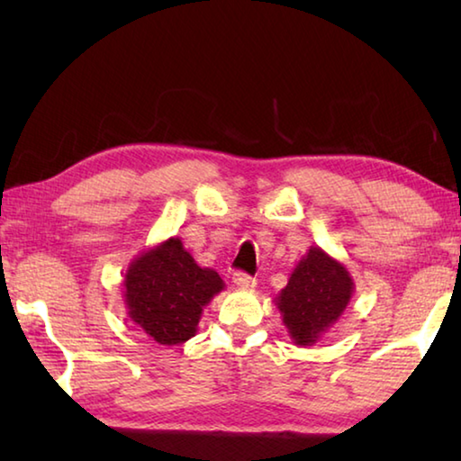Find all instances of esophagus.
Wrapping results in <instances>:
<instances>
[{"label":"esophagus","instance_id":"34e87169","mask_svg":"<svg viewBox=\"0 0 461 461\" xmlns=\"http://www.w3.org/2000/svg\"><path fill=\"white\" fill-rule=\"evenodd\" d=\"M233 283H236L241 288H254L256 278L249 276L248 272H244V270H238V272H233Z\"/></svg>","mask_w":461,"mask_h":461}]
</instances>
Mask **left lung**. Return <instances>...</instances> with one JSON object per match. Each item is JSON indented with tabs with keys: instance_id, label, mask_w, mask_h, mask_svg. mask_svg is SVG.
I'll return each mask as SVG.
<instances>
[{
	"instance_id": "8db88e82",
	"label": "left lung",
	"mask_w": 461,
	"mask_h": 461,
	"mask_svg": "<svg viewBox=\"0 0 461 461\" xmlns=\"http://www.w3.org/2000/svg\"><path fill=\"white\" fill-rule=\"evenodd\" d=\"M352 278L341 264L319 248H311L276 301L294 343L309 346L338 321L352 296Z\"/></svg>"
}]
</instances>
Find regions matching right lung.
I'll list each match as a JSON object with an SVG mask.
<instances>
[{
    "mask_svg": "<svg viewBox=\"0 0 461 461\" xmlns=\"http://www.w3.org/2000/svg\"><path fill=\"white\" fill-rule=\"evenodd\" d=\"M130 317L162 346H176L197 331L203 305L223 288L215 270L201 268L181 240L140 256L126 275Z\"/></svg>",
    "mask_w": 461,
    "mask_h": 461,
    "instance_id": "obj_1",
    "label": "right lung"
}]
</instances>
